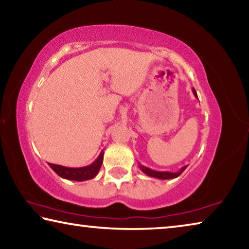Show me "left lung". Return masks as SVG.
I'll list each match as a JSON object with an SVG mask.
<instances>
[{"label": "left lung", "instance_id": "left-lung-1", "mask_svg": "<svg viewBox=\"0 0 249 249\" xmlns=\"http://www.w3.org/2000/svg\"><path fill=\"white\" fill-rule=\"evenodd\" d=\"M192 92L193 94L196 95V98H197L196 95V92L195 89H192ZM138 167H140V169L144 172L145 175H147L148 177H153V178H157V179H161V180H167V179H175L177 178V177H179L182 172L185 170V168H187L188 166H184L181 168V169L179 171L177 172H170V171H156V170H153L150 169V168H147L145 166L142 165H138Z\"/></svg>", "mask_w": 249, "mask_h": 249}]
</instances>
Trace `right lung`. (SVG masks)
<instances>
[{
	"label": "right lung",
	"instance_id": "right-lung-1",
	"mask_svg": "<svg viewBox=\"0 0 249 249\" xmlns=\"http://www.w3.org/2000/svg\"><path fill=\"white\" fill-rule=\"evenodd\" d=\"M103 155L104 151L102 150L99 155V157L96 158L91 165L86 167L69 168L60 165H54V163H48V165L59 177H61V178L73 181H86L93 179L94 177L98 175V172L103 162Z\"/></svg>",
	"mask_w": 249,
	"mask_h": 249
}]
</instances>
